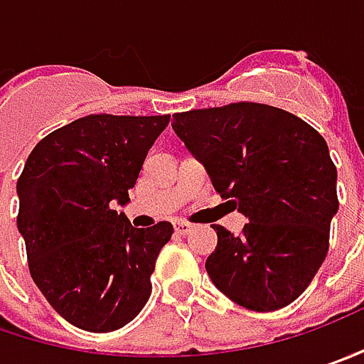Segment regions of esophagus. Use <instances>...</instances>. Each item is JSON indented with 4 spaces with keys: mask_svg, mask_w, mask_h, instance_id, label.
Instances as JSON below:
<instances>
[{
    "mask_svg": "<svg viewBox=\"0 0 364 364\" xmlns=\"http://www.w3.org/2000/svg\"><path fill=\"white\" fill-rule=\"evenodd\" d=\"M191 230H193V226L189 222H183V220L181 222H175V232L177 234H189Z\"/></svg>",
    "mask_w": 364,
    "mask_h": 364,
    "instance_id": "1",
    "label": "esophagus"
}]
</instances>
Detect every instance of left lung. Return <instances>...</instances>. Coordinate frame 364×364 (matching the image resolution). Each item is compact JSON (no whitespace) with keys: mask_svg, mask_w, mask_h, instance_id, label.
Returning <instances> with one entry per match:
<instances>
[{"mask_svg":"<svg viewBox=\"0 0 364 364\" xmlns=\"http://www.w3.org/2000/svg\"><path fill=\"white\" fill-rule=\"evenodd\" d=\"M173 130L213 189L248 218L238 236L213 228L212 283L252 311L289 306L322 267L338 212L326 140L289 112L250 102L175 114Z\"/></svg>","mask_w":364,"mask_h":364,"instance_id":"obj_1","label":"left lung"}]
</instances>
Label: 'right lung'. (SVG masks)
<instances>
[{
	"label": "right lung",
	"instance_id": "1",
	"mask_svg": "<svg viewBox=\"0 0 364 364\" xmlns=\"http://www.w3.org/2000/svg\"><path fill=\"white\" fill-rule=\"evenodd\" d=\"M171 116L79 118L42 138L18 179V230L46 301L69 324L112 332L151 297V275L173 226L134 228L130 201L144 159Z\"/></svg>",
	"mask_w": 364,
	"mask_h": 364
}]
</instances>
